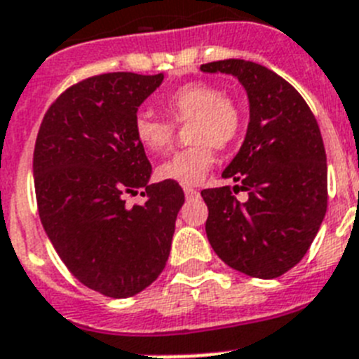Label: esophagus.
I'll list each match as a JSON object with an SVG mask.
<instances>
[{
    "mask_svg": "<svg viewBox=\"0 0 359 359\" xmlns=\"http://www.w3.org/2000/svg\"><path fill=\"white\" fill-rule=\"evenodd\" d=\"M184 195H186V198H193V197H198V191L193 188H184Z\"/></svg>",
    "mask_w": 359,
    "mask_h": 359,
    "instance_id": "34e87169",
    "label": "esophagus"
}]
</instances>
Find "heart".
I'll list each match as a JSON object with an SVG mask.
<instances>
[{
    "mask_svg": "<svg viewBox=\"0 0 359 359\" xmlns=\"http://www.w3.org/2000/svg\"><path fill=\"white\" fill-rule=\"evenodd\" d=\"M162 106L177 124L189 123L191 146L177 151L157 168L161 180L180 186H197L215 162V148H229L242 133L244 115L240 106L224 97L222 90L210 83H189L162 99ZM175 128L154 111L141 110L133 119V135L149 154L166 151Z\"/></svg>",
    "mask_w": 359,
    "mask_h": 359,
    "instance_id": "1",
    "label": "heart"
}]
</instances>
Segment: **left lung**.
<instances>
[{
    "mask_svg": "<svg viewBox=\"0 0 359 359\" xmlns=\"http://www.w3.org/2000/svg\"><path fill=\"white\" fill-rule=\"evenodd\" d=\"M208 74H231L245 88V139L224 179L202 189L205 235L227 266L255 278H276L304 258L327 211V157L313 111L287 81L244 59L202 65ZM248 191L240 203L233 191Z\"/></svg>",
    "mask_w": 359,
    "mask_h": 359,
    "instance_id": "8db88e82",
    "label": "left lung"
}]
</instances>
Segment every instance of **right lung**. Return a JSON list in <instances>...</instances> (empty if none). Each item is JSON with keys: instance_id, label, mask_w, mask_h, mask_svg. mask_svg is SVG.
I'll use <instances>...</instances> for the list:
<instances>
[{"instance_id": "1", "label": "right lung", "mask_w": 359, "mask_h": 359, "mask_svg": "<svg viewBox=\"0 0 359 359\" xmlns=\"http://www.w3.org/2000/svg\"><path fill=\"white\" fill-rule=\"evenodd\" d=\"M164 74L114 72L55 99L34 148V186L46 236L86 287L128 298L157 280L184 204L177 182L149 184L151 164L135 135L139 106ZM142 189L144 205L123 197Z\"/></svg>"}]
</instances>
